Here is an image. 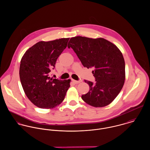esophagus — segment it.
Masks as SVG:
<instances>
[{
    "mask_svg": "<svg viewBox=\"0 0 150 150\" xmlns=\"http://www.w3.org/2000/svg\"><path fill=\"white\" fill-rule=\"evenodd\" d=\"M73 83H75V84H79V83H80L81 82H82V80L76 81V80H73Z\"/></svg>",
    "mask_w": 150,
    "mask_h": 150,
    "instance_id": "obj_1",
    "label": "esophagus"
}]
</instances>
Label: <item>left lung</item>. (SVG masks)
<instances>
[{
  "instance_id": "1",
  "label": "left lung",
  "mask_w": 150,
  "mask_h": 150,
  "mask_svg": "<svg viewBox=\"0 0 150 150\" xmlns=\"http://www.w3.org/2000/svg\"><path fill=\"white\" fill-rule=\"evenodd\" d=\"M71 48L83 65L92 67L95 83L84 80L89 91L82 99L93 107L110 104L120 92L125 80V64L122 54L113 43L103 38L82 36L71 38L67 45Z\"/></svg>"
}]
</instances>
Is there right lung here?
<instances>
[{
    "instance_id": "add662e5",
    "label": "right lung",
    "mask_w": 150,
    "mask_h": 150,
    "mask_svg": "<svg viewBox=\"0 0 150 150\" xmlns=\"http://www.w3.org/2000/svg\"><path fill=\"white\" fill-rule=\"evenodd\" d=\"M69 38L41 41L29 48L22 57L20 78L25 95L37 107L52 108L64 100L70 79L51 78L50 72L66 48Z\"/></svg>"
}]
</instances>
